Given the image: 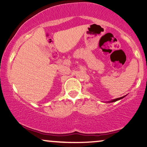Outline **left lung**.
<instances>
[{
  "label": "left lung",
  "instance_id": "left-lung-1",
  "mask_svg": "<svg viewBox=\"0 0 147 147\" xmlns=\"http://www.w3.org/2000/svg\"><path fill=\"white\" fill-rule=\"evenodd\" d=\"M123 97H124V96H122V97H120V98H115V99H114V100H111V102H115V101H117V100H119V99H121V98H123Z\"/></svg>",
  "mask_w": 147,
  "mask_h": 147
}]
</instances>
